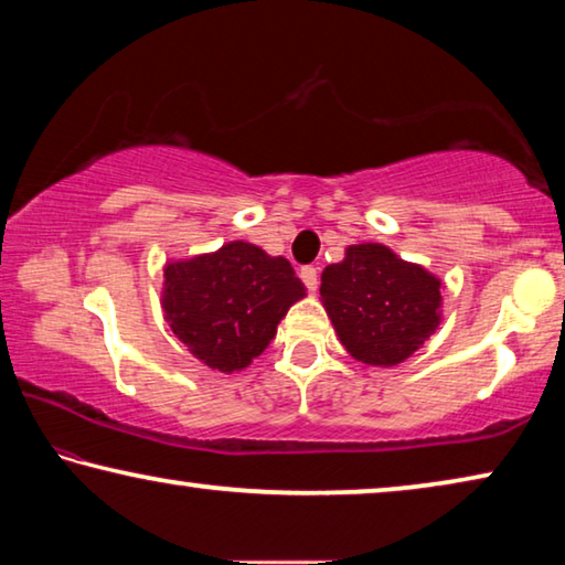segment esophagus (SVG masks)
Instances as JSON below:
<instances>
[{
    "label": "esophagus",
    "mask_w": 565,
    "mask_h": 565,
    "mask_svg": "<svg viewBox=\"0 0 565 565\" xmlns=\"http://www.w3.org/2000/svg\"><path fill=\"white\" fill-rule=\"evenodd\" d=\"M301 281L307 284L309 291H317V286H319V271H317V266H303V268H301Z\"/></svg>",
    "instance_id": "obj_1"
}]
</instances>
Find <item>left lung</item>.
Masks as SVG:
<instances>
[{"mask_svg":"<svg viewBox=\"0 0 565 565\" xmlns=\"http://www.w3.org/2000/svg\"><path fill=\"white\" fill-rule=\"evenodd\" d=\"M319 294L339 342L372 366L405 362L440 324V279L382 244L349 246L324 268Z\"/></svg>","mask_w":565,"mask_h":565,"instance_id":"1","label":"left lung"}]
</instances>
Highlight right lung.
I'll return each instance as SVG.
<instances>
[{
  "label": "right lung",
  "mask_w": 565,
  "mask_h": 565,
  "mask_svg": "<svg viewBox=\"0 0 565 565\" xmlns=\"http://www.w3.org/2000/svg\"><path fill=\"white\" fill-rule=\"evenodd\" d=\"M301 297L303 284L284 256L244 241L166 266L168 324L193 356L218 372L254 362Z\"/></svg>",
  "instance_id": "add662e5"
}]
</instances>
